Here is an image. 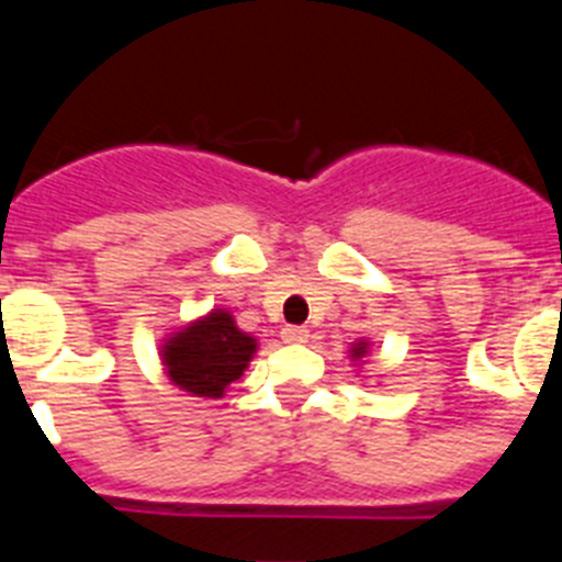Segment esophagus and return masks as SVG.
<instances>
[{
    "mask_svg": "<svg viewBox=\"0 0 562 562\" xmlns=\"http://www.w3.org/2000/svg\"><path fill=\"white\" fill-rule=\"evenodd\" d=\"M281 337H284V342H306L310 340V331L304 326H284Z\"/></svg>",
    "mask_w": 562,
    "mask_h": 562,
    "instance_id": "34e87169",
    "label": "esophagus"
}]
</instances>
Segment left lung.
<instances>
[{"label": "left lung", "mask_w": 562, "mask_h": 562, "mask_svg": "<svg viewBox=\"0 0 562 562\" xmlns=\"http://www.w3.org/2000/svg\"><path fill=\"white\" fill-rule=\"evenodd\" d=\"M362 351H366V346H360V342H357V349H355V357H360Z\"/></svg>", "instance_id": "1"}]
</instances>
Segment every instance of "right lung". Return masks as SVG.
<instances>
[{
    "label": "right lung",
    "instance_id": "add662e5",
    "mask_svg": "<svg viewBox=\"0 0 562 562\" xmlns=\"http://www.w3.org/2000/svg\"><path fill=\"white\" fill-rule=\"evenodd\" d=\"M256 340L238 331L227 312H211L166 346V369L180 389L196 396H222L225 385L247 369Z\"/></svg>",
    "mask_w": 562,
    "mask_h": 562
}]
</instances>
